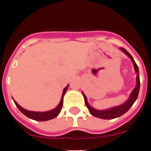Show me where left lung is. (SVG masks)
I'll use <instances>...</instances> for the list:
<instances>
[{
    "label": "left lung",
    "instance_id": "obj_1",
    "mask_svg": "<svg viewBox=\"0 0 151 151\" xmlns=\"http://www.w3.org/2000/svg\"><path fill=\"white\" fill-rule=\"evenodd\" d=\"M121 50H123V52L129 58H130L132 61L133 62L134 67V70L137 73V85L134 88V89L132 91V93H131L130 97H129V99L126 101L125 103H123V104L120 105V106H115V107L110 108V109H105V110H98V109H96L94 108H93L92 106H91L88 103L87 101V98L85 96V95L83 93V96L85 99V102L86 104L87 107L89 109L90 113L93 116L96 117V118H101V119H114V118H118V117L121 116L123 114L126 113L131 107L133 105L134 103L135 102V101L137 100L138 96V94H139V86H140V82H139V68H138L137 65L135 63L134 60L132 58V56L129 54L127 52V50H125V49L121 47Z\"/></svg>",
    "mask_w": 151,
    "mask_h": 151
}]
</instances>
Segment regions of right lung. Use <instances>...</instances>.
Segmentation results:
<instances>
[{
	"instance_id": "add662e5",
	"label": "right lung",
	"mask_w": 151,
	"mask_h": 151,
	"mask_svg": "<svg viewBox=\"0 0 151 151\" xmlns=\"http://www.w3.org/2000/svg\"><path fill=\"white\" fill-rule=\"evenodd\" d=\"M68 87V85H67L64 89H63L61 99H60V103H59V104L58 105L55 109H52V110H50V111H47V112H33V111L27 110V109H24V108H22V106H19V105L17 103L16 101H14V99L13 100L14 101V104H16L17 107L19 109V110L20 111L22 114H24L25 116L28 117V118L37 121H49V120H51V119H53V118H56V117L58 115V114L60 113V111H61L62 106H63V96H64L65 93H66Z\"/></svg>"
}]
</instances>
